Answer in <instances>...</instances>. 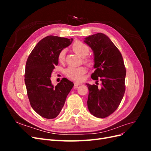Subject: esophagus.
Returning <instances> with one entry per match:
<instances>
[{
	"label": "esophagus",
	"instance_id": "34e87169",
	"mask_svg": "<svg viewBox=\"0 0 151 151\" xmlns=\"http://www.w3.org/2000/svg\"><path fill=\"white\" fill-rule=\"evenodd\" d=\"M81 84L79 83H74V86H75V87H77V86L81 85Z\"/></svg>",
	"mask_w": 151,
	"mask_h": 151
}]
</instances>
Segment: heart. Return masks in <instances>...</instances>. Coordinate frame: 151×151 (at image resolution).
<instances>
[{
  "instance_id": "1",
  "label": "heart",
  "mask_w": 151,
  "mask_h": 151,
  "mask_svg": "<svg viewBox=\"0 0 151 151\" xmlns=\"http://www.w3.org/2000/svg\"><path fill=\"white\" fill-rule=\"evenodd\" d=\"M72 49L74 51L78 54L79 56L84 57V62L86 63H89L90 60L86 58L89 52V47L86 44L77 41L72 45ZM65 50H62L58 54V58L59 62H62L65 60ZM86 72V68L83 67H69L65 71L67 76L69 78L75 81H81L83 78V76Z\"/></svg>"
}]
</instances>
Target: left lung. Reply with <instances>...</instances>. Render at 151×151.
Returning <instances> with one entry per match:
<instances>
[{
	"mask_svg": "<svg viewBox=\"0 0 151 151\" xmlns=\"http://www.w3.org/2000/svg\"><path fill=\"white\" fill-rule=\"evenodd\" d=\"M84 42L94 54L95 70L91 78L102 83L101 88L86 84L89 89V111L96 117H107L117 109L125 93L124 62L121 53L106 35L99 33L89 36Z\"/></svg>",
	"mask_w": 151,
	"mask_h": 151,
	"instance_id": "obj_1",
	"label": "left lung"
}]
</instances>
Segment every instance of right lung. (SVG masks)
Returning <instances> with one entry per match:
<instances>
[{
  "label": "right lung",
  "mask_w": 151,
  "mask_h": 151,
  "mask_svg": "<svg viewBox=\"0 0 151 151\" xmlns=\"http://www.w3.org/2000/svg\"><path fill=\"white\" fill-rule=\"evenodd\" d=\"M72 41L57 36H46L36 44L26 62L24 82L30 104L38 115L47 119L59 115L74 86L66 78L55 86L50 79L58 63L59 53Z\"/></svg>",
  "instance_id": "add662e5"
}]
</instances>
